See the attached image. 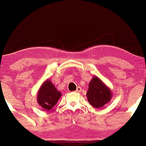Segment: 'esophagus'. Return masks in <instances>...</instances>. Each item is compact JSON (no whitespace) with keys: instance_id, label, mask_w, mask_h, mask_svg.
<instances>
[{"instance_id":"obj_1","label":"esophagus","mask_w":146,"mask_h":146,"mask_svg":"<svg viewBox=\"0 0 146 146\" xmlns=\"http://www.w3.org/2000/svg\"><path fill=\"white\" fill-rule=\"evenodd\" d=\"M81 91V88L80 87H78L77 88V89H76V91H75L76 93H80Z\"/></svg>"}]
</instances>
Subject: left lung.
Returning a JSON list of instances; mask_svg holds the SVG:
<instances>
[{"instance_id": "8db88e82", "label": "left lung", "mask_w": 146, "mask_h": 146, "mask_svg": "<svg viewBox=\"0 0 146 146\" xmlns=\"http://www.w3.org/2000/svg\"><path fill=\"white\" fill-rule=\"evenodd\" d=\"M87 97L91 105L95 108H100L110 101L112 92L100 78L94 75L89 84Z\"/></svg>"}]
</instances>
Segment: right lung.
Returning <instances> with one entry per match:
<instances>
[{"label": "right lung", "mask_w": 146, "mask_h": 146, "mask_svg": "<svg viewBox=\"0 0 146 146\" xmlns=\"http://www.w3.org/2000/svg\"><path fill=\"white\" fill-rule=\"evenodd\" d=\"M61 93L57 90L50 79L46 80L42 84L37 93V102L46 111L50 110L57 104Z\"/></svg>", "instance_id": "obj_1"}]
</instances>
